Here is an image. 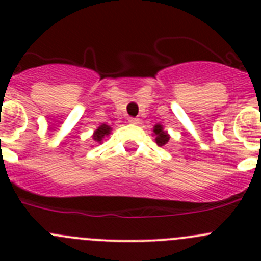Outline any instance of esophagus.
<instances>
[{
  "instance_id": "obj_1",
  "label": "esophagus",
  "mask_w": 261,
  "mask_h": 261,
  "mask_svg": "<svg viewBox=\"0 0 261 261\" xmlns=\"http://www.w3.org/2000/svg\"><path fill=\"white\" fill-rule=\"evenodd\" d=\"M128 121L130 124H138V119H136V117H129Z\"/></svg>"
}]
</instances>
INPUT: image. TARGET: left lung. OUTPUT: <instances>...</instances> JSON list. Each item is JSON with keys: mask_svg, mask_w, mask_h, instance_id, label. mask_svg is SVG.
<instances>
[{"mask_svg": "<svg viewBox=\"0 0 261 261\" xmlns=\"http://www.w3.org/2000/svg\"><path fill=\"white\" fill-rule=\"evenodd\" d=\"M153 132L154 136H155V142L158 146H165L168 142V140H170V136L167 135L166 130H163V126L161 125V124H156V125L154 126Z\"/></svg>", "mask_w": 261, "mask_h": 261, "instance_id": "left-lung-1", "label": "left lung"}]
</instances>
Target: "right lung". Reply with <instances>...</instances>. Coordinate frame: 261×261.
<instances>
[{
    "instance_id": "1",
    "label": "right lung",
    "mask_w": 261,
    "mask_h": 261,
    "mask_svg": "<svg viewBox=\"0 0 261 261\" xmlns=\"http://www.w3.org/2000/svg\"><path fill=\"white\" fill-rule=\"evenodd\" d=\"M110 133H111V126H108L107 124H102V125H99V128L94 132L93 138L96 142H102L103 138H105L106 136L110 135Z\"/></svg>"
}]
</instances>
